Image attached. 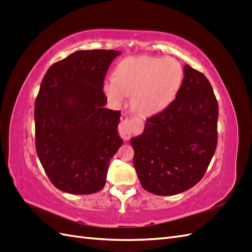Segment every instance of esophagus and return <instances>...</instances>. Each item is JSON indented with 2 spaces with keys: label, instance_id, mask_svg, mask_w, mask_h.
<instances>
[{
  "label": "esophagus",
  "instance_id": "34e87169",
  "mask_svg": "<svg viewBox=\"0 0 252 252\" xmlns=\"http://www.w3.org/2000/svg\"><path fill=\"white\" fill-rule=\"evenodd\" d=\"M131 133H132V130H131L130 122H129L128 120L122 121L121 124L119 125V134H120L121 138L125 140V141H127V140L130 139Z\"/></svg>",
  "mask_w": 252,
  "mask_h": 252
}]
</instances>
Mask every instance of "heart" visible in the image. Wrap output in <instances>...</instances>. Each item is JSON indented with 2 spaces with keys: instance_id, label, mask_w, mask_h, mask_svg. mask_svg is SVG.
I'll return each mask as SVG.
<instances>
[{
  "instance_id": "obj_1",
  "label": "heart",
  "mask_w": 252,
  "mask_h": 252,
  "mask_svg": "<svg viewBox=\"0 0 252 252\" xmlns=\"http://www.w3.org/2000/svg\"><path fill=\"white\" fill-rule=\"evenodd\" d=\"M182 82L183 68L173 58L130 57L119 63L116 77L107 79L104 90L116 105L132 95V108L143 116H152L174 101Z\"/></svg>"
}]
</instances>
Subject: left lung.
I'll return each mask as SVG.
<instances>
[{
  "label": "left lung",
  "instance_id": "left-lung-1",
  "mask_svg": "<svg viewBox=\"0 0 252 252\" xmlns=\"http://www.w3.org/2000/svg\"><path fill=\"white\" fill-rule=\"evenodd\" d=\"M184 74L174 101L131 139L141 185L158 195L178 194L199 183L218 144L219 105L211 84L189 65Z\"/></svg>",
  "mask_w": 252,
  "mask_h": 252
}]
</instances>
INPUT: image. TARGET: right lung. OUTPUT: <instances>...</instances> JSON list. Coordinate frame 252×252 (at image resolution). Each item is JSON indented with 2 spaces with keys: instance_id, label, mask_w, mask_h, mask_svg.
Instances as JSON below:
<instances>
[{
  "instance_id": "1",
  "label": "right lung",
  "mask_w": 252,
  "mask_h": 252,
  "mask_svg": "<svg viewBox=\"0 0 252 252\" xmlns=\"http://www.w3.org/2000/svg\"><path fill=\"white\" fill-rule=\"evenodd\" d=\"M117 50H80L49 67L35 98V149L58 189L72 194L104 187L123 140L121 111L105 108L104 79Z\"/></svg>"
}]
</instances>
